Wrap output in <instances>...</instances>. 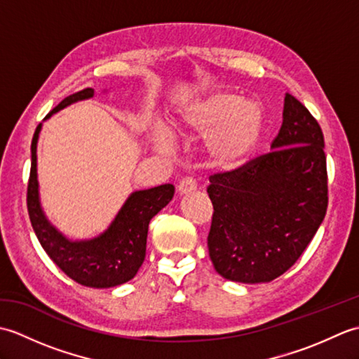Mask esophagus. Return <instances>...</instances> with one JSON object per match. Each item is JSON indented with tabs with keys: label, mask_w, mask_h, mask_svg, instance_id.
I'll list each match as a JSON object with an SVG mask.
<instances>
[{
	"label": "esophagus",
	"mask_w": 359,
	"mask_h": 359,
	"mask_svg": "<svg viewBox=\"0 0 359 359\" xmlns=\"http://www.w3.org/2000/svg\"><path fill=\"white\" fill-rule=\"evenodd\" d=\"M177 189H179L180 194H188V193L194 191V189H197V184H196V180L193 177H185V179L180 180Z\"/></svg>",
	"instance_id": "esophagus-1"
}]
</instances>
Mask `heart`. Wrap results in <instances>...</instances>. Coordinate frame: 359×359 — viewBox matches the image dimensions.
I'll list each match as a JSON object with an SVG mask.
<instances>
[{
    "mask_svg": "<svg viewBox=\"0 0 359 359\" xmlns=\"http://www.w3.org/2000/svg\"><path fill=\"white\" fill-rule=\"evenodd\" d=\"M180 129L208 134L210 156L222 166H236L245 160L261 139L264 111L253 100H242L233 93H212L197 98L180 112ZM158 151L170 152L172 143L165 133L157 131Z\"/></svg>",
    "mask_w": 359,
    "mask_h": 359,
    "instance_id": "obj_1",
    "label": "heart"
}]
</instances>
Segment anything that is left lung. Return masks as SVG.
Here are the masks:
<instances>
[{
    "mask_svg": "<svg viewBox=\"0 0 359 359\" xmlns=\"http://www.w3.org/2000/svg\"><path fill=\"white\" fill-rule=\"evenodd\" d=\"M271 151L210 175L211 262L220 276L259 284L284 274L323 224L329 187L324 135L316 118L285 94Z\"/></svg>",
    "mask_w": 359,
    "mask_h": 359,
    "instance_id": "1",
    "label": "left lung"
}]
</instances>
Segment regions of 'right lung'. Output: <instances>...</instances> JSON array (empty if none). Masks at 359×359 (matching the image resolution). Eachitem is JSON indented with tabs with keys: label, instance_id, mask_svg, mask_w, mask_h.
I'll use <instances>...</instances> for the list:
<instances>
[{
	"label": "right lung",
	"instance_id": "obj_1",
	"mask_svg": "<svg viewBox=\"0 0 359 359\" xmlns=\"http://www.w3.org/2000/svg\"><path fill=\"white\" fill-rule=\"evenodd\" d=\"M90 97H94L93 88H86L66 97L46 118L71 103L86 100ZM40 131L41 123L36 126L30 144L32 163H30L27 184V211L41 247L60 270L85 287L109 288L131 280L147 255L149 220L171 202L174 187L165 184L133 193L108 230L98 238L90 241H69L46 219L38 197L36 142Z\"/></svg>",
	"mask_w": 359,
	"mask_h": 359
}]
</instances>
